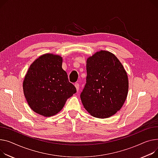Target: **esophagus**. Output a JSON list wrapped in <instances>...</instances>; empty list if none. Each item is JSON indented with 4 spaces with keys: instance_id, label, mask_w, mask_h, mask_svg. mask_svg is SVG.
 I'll return each mask as SVG.
<instances>
[{
    "instance_id": "34e87169",
    "label": "esophagus",
    "mask_w": 158,
    "mask_h": 158,
    "mask_svg": "<svg viewBox=\"0 0 158 158\" xmlns=\"http://www.w3.org/2000/svg\"><path fill=\"white\" fill-rule=\"evenodd\" d=\"M75 87L76 88V89H77V91H78L79 89V84L78 82H77V83L75 84Z\"/></svg>"
}]
</instances>
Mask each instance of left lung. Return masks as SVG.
<instances>
[{"instance_id":"obj_1","label":"left lung","mask_w":158,"mask_h":158,"mask_svg":"<svg viewBox=\"0 0 158 158\" xmlns=\"http://www.w3.org/2000/svg\"><path fill=\"white\" fill-rule=\"evenodd\" d=\"M86 83L81 93L85 109L94 117L107 118L122 107L128 91V76L121 62L106 51L87 60Z\"/></svg>"}]
</instances>
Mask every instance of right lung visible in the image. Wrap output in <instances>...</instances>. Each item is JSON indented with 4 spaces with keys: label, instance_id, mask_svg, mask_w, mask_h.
Segmentation results:
<instances>
[{
    "label": "right lung",
    "instance_id": "right-lung-1",
    "mask_svg": "<svg viewBox=\"0 0 158 158\" xmlns=\"http://www.w3.org/2000/svg\"><path fill=\"white\" fill-rule=\"evenodd\" d=\"M62 58L46 54L30 65L23 81V91L30 107L35 112L50 117L64 107L68 98L76 93L61 67Z\"/></svg>",
    "mask_w": 158,
    "mask_h": 158
}]
</instances>
